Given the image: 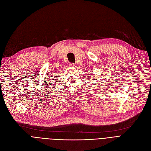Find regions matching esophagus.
<instances>
[{"label": "esophagus", "mask_w": 151, "mask_h": 151, "mask_svg": "<svg viewBox=\"0 0 151 151\" xmlns=\"http://www.w3.org/2000/svg\"><path fill=\"white\" fill-rule=\"evenodd\" d=\"M70 65L71 67H75L76 65H75V63H70Z\"/></svg>", "instance_id": "obj_1"}]
</instances>
